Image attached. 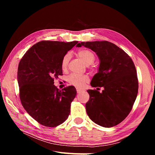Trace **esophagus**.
Listing matches in <instances>:
<instances>
[{
  "mask_svg": "<svg viewBox=\"0 0 155 155\" xmlns=\"http://www.w3.org/2000/svg\"><path fill=\"white\" fill-rule=\"evenodd\" d=\"M76 91H77L78 93H81V92H83V89L79 88H76Z\"/></svg>",
  "mask_w": 155,
  "mask_h": 155,
  "instance_id": "esophagus-1",
  "label": "esophagus"
}]
</instances>
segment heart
I'll return each instance as SVG.
<instances>
[{
  "mask_svg": "<svg viewBox=\"0 0 155 155\" xmlns=\"http://www.w3.org/2000/svg\"><path fill=\"white\" fill-rule=\"evenodd\" d=\"M78 57L80 58L83 62L86 65H91L94 63L95 61V55L92 51L86 49H82L78 51ZM70 58V54L67 53L65 54L61 63V67L63 70H66L67 68L69 60ZM89 78L87 75H78L72 74L70 75L68 78L69 83L74 86L78 87H81L84 85V84L88 82Z\"/></svg>",
  "mask_w": 155,
  "mask_h": 155,
  "instance_id": "b5f03b06",
  "label": "heart"
}]
</instances>
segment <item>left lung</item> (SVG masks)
I'll return each mask as SVG.
<instances>
[{
  "mask_svg": "<svg viewBox=\"0 0 155 155\" xmlns=\"http://www.w3.org/2000/svg\"><path fill=\"white\" fill-rule=\"evenodd\" d=\"M90 48L100 61L94 76L92 87H104L102 92L88 90L86 110L95 124L112 127L121 123L132 109L138 91L137 70L130 56L116 45L107 41L81 42L76 46Z\"/></svg>",
  "mask_w": 155,
  "mask_h": 155,
  "instance_id": "left-lung-1",
  "label": "left lung"
}]
</instances>
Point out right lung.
Returning <instances> with one entry per match:
<instances>
[{
  "label": "right lung",
  "instance_id": "1",
  "mask_svg": "<svg viewBox=\"0 0 155 155\" xmlns=\"http://www.w3.org/2000/svg\"><path fill=\"white\" fill-rule=\"evenodd\" d=\"M78 43L43 41L33 45L21 59L17 81L21 104L40 124L54 127L63 124L70 113L76 96L74 86L59 91L54 79L63 75V56Z\"/></svg>",
  "mask_w": 155,
  "mask_h": 155
}]
</instances>
